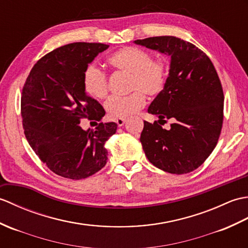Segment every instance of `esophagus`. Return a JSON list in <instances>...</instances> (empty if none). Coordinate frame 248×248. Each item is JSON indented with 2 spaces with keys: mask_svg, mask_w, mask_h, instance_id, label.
I'll list each match as a JSON object with an SVG mask.
<instances>
[{
  "mask_svg": "<svg viewBox=\"0 0 248 248\" xmlns=\"http://www.w3.org/2000/svg\"><path fill=\"white\" fill-rule=\"evenodd\" d=\"M115 122H117L119 127H121V126H123V125L125 124L126 120H125V119H117V121H115Z\"/></svg>",
  "mask_w": 248,
  "mask_h": 248,
  "instance_id": "esophagus-1",
  "label": "esophagus"
}]
</instances>
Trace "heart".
<instances>
[{"label":"heart","mask_w":248,"mask_h":248,"mask_svg":"<svg viewBox=\"0 0 248 248\" xmlns=\"http://www.w3.org/2000/svg\"><path fill=\"white\" fill-rule=\"evenodd\" d=\"M112 69L131 74L130 90L126 96H111L105 108L112 119H126L145 106V93L156 96L164 90L168 79V65L162 59H154L150 52L135 46H125L107 58ZM82 87L88 95L103 100L108 94L106 74L94 65H89L82 74ZM143 92L145 93H142Z\"/></svg>","instance_id":"b5f03b06"}]
</instances>
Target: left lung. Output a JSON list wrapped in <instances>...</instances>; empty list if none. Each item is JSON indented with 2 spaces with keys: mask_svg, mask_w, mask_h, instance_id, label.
Returning a JSON list of instances; mask_svg holds the SVG:
<instances>
[{
  "mask_svg": "<svg viewBox=\"0 0 248 248\" xmlns=\"http://www.w3.org/2000/svg\"><path fill=\"white\" fill-rule=\"evenodd\" d=\"M136 45L170 57L164 90L148 113L158 122L173 121L167 131L155 121H144L140 141L154 166L170 174L196 170L217 146L223 125L224 93L210 58L192 43L173 36L135 40Z\"/></svg>",
  "mask_w": 248,
  "mask_h": 248,
  "instance_id": "left-lung-1",
  "label": "left lung"
}]
</instances>
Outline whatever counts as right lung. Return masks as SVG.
Instances as JSON below:
<instances>
[{
  "instance_id": "right-lung-1",
  "label": "right lung",
  "mask_w": 248,
  "mask_h": 248,
  "mask_svg": "<svg viewBox=\"0 0 248 248\" xmlns=\"http://www.w3.org/2000/svg\"><path fill=\"white\" fill-rule=\"evenodd\" d=\"M109 46L74 42L38 60L22 90L24 134L36 155L62 177L84 179L107 162L106 141L115 134L114 122L96 123L105 110L82 87L88 64ZM84 117L95 120V130L79 126Z\"/></svg>"
}]
</instances>
